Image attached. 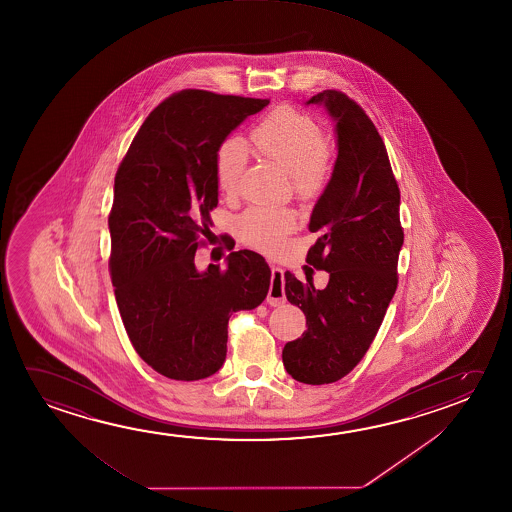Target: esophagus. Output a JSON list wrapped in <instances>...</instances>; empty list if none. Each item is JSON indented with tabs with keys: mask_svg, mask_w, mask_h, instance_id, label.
<instances>
[{
	"mask_svg": "<svg viewBox=\"0 0 512 512\" xmlns=\"http://www.w3.org/2000/svg\"><path fill=\"white\" fill-rule=\"evenodd\" d=\"M284 301V269L278 268V266H271V287H269L268 292V303L276 307V305H280Z\"/></svg>",
	"mask_w": 512,
	"mask_h": 512,
	"instance_id": "34e87169",
	"label": "esophagus"
}]
</instances>
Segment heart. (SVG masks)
I'll use <instances>...</instances> for the list:
<instances>
[{"label": "heart", "instance_id": "heart-1", "mask_svg": "<svg viewBox=\"0 0 512 512\" xmlns=\"http://www.w3.org/2000/svg\"><path fill=\"white\" fill-rule=\"evenodd\" d=\"M252 142L262 158L291 173L292 189L298 197H314L323 188L330 143L323 127L307 113L294 108L271 111L253 129ZM246 159L243 140L227 138L218 145L214 175L221 193H236ZM294 227L296 216L289 209L250 207L237 220L244 243L262 252H276Z\"/></svg>", "mask_w": 512, "mask_h": 512}]
</instances>
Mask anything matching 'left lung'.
Segmentation results:
<instances>
[{
	"label": "left lung",
	"mask_w": 512,
	"mask_h": 512,
	"mask_svg": "<svg viewBox=\"0 0 512 512\" xmlns=\"http://www.w3.org/2000/svg\"><path fill=\"white\" fill-rule=\"evenodd\" d=\"M308 104H324L337 120L339 156L308 225L319 237L307 262L328 271L330 282L319 291L312 275L299 282L285 271V296L303 310L307 331L285 344L282 360L299 383L328 385L362 362L385 319L404 230L401 191L369 115L340 90H323Z\"/></svg>",
	"instance_id": "left-lung-1"
}]
</instances>
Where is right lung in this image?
<instances>
[{
    "label": "right lung",
    "instance_id": "right-lung-1",
    "mask_svg": "<svg viewBox=\"0 0 512 512\" xmlns=\"http://www.w3.org/2000/svg\"><path fill=\"white\" fill-rule=\"evenodd\" d=\"M269 99L188 88L145 118L115 175L111 284L127 337L166 378L197 381L221 369L228 319L259 307L271 269L259 253L228 255L198 273L195 253L218 205L216 149Z\"/></svg>",
    "mask_w": 512,
    "mask_h": 512
}]
</instances>
